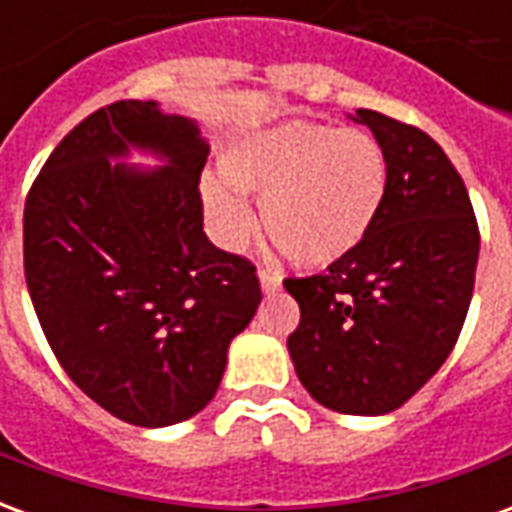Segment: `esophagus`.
<instances>
[{"mask_svg":"<svg viewBox=\"0 0 512 512\" xmlns=\"http://www.w3.org/2000/svg\"><path fill=\"white\" fill-rule=\"evenodd\" d=\"M257 277H260V288H263V293H277L279 285H282V277H279L277 271H271V268H260Z\"/></svg>","mask_w":512,"mask_h":512,"instance_id":"1","label":"esophagus"}]
</instances>
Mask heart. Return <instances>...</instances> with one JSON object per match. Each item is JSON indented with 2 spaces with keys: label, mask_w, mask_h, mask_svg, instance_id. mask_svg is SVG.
I'll return each instance as SVG.
<instances>
[{
  "label": "heart",
  "mask_w": 512,
  "mask_h": 512,
  "mask_svg": "<svg viewBox=\"0 0 512 512\" xmlns=\"http://www.w3.org/2000/svg\"><path fill=\"white\" fill-rule=\"evenodd\" d=\"M223 180L202 183V205L216 241L241 249L255 216L241 194L263 197L268 241L299 268H326L373 233L386 200V156L359 128L288 120L252 131L222 153Z\"/></svg>",
  "instance_id": "1"
}]
</instances>
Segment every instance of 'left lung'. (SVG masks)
Returning <instances> with one entry per match:
<instances>
[{"instance_id": "obj_1", "label": "left lung", "mask_w": 512, "mask_h": 512, "mask_svg": "<svg viewBox=\"0 0 512 512\" xmlns=\"http://www.w3.org/2000/svg\"><path fill=\"white\" fill-rule=\"evenodd\" d=\"M354 120L386 156L384 211L326 274L285 279L301 310L288 351L321 406L378 417L417 395L458 343L480 230L463 178L425 131L373 109Z\"/></svg>"}]
</instances>
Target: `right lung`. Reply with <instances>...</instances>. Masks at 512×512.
<instances>
[{
    "instance_id": "obj_1",
    "label": "right lung",
    "mask_w": 512,
    "mask_h": 512,
    "mask_svg": "<svg viewBox=\"0 0 512 512\" xmlns=\"http://www.w3.org/2000/svg\"><path fill=\"white\" fill-rule=\"evenodd\" d=\"M165 167L112 165L130 147ZM208 142L156 101H117L54 147L24 205V274L62 370L112 417L164 428L211 403L263 299L202 230Z\"/></svg>"
}]
</instances>
